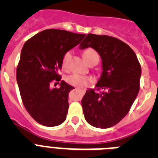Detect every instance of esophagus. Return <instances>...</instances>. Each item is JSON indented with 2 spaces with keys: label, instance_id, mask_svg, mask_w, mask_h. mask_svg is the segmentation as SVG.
Returning <instances> with one entry per match:
<instances>
[{
  "label": "esophagus",
  "instance_id": "34e87169",
  "mask_svg": "<svg viewBox=\"0 0 158 158\" xmlns=\"http://www.w3.org/2000/svg\"><path fill=\"white\" fill-rule=\"evenodd\" d=\"M81 93L82 94H84V93H85V91H84V90H81Z\"/></svg>",
  "mask_w": 158,
  "mask_h": 158
}]
</instances>
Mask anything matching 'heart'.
<instances>
[{"mask_svg":"<svg viewBox=\"0 0 158 158\" xmlns=\"http://www.w3.org/2000/svg\"><path fill=\"white\" fill-rule=\"evenodd\" d=\"M83 57L88 63L89 62H91L92 60L93 59L99 60V54H97V52L95 50L92 48H89L84 51ZM71 58H72V52L71 51H67L63 55V58H62V66H63L65 69H68ZM65 81L68 84H69L70 85L78 88H82L88 85L89 78L85 76H82V75L77 74V73H73V74H70L69 76H67L65 77Z\"/></svg>","mask_w":158,"mask_h":158,"instance_id":"b5f03b06","label":"heart"}]
</instances>
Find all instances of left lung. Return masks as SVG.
Masks as SVG:
<instances>
[{
  "mask_svg": "<svg viewBox=\"0 0 158 158\" xmlns=\"http://www.w3.org/2000/svg\"><path fill=\"white\" fill-rule=\"evenodd\" d=\"M89 47L101 57L103 73L96 89L82 98L83 113L92 126L109 128L126 116L137 97L141 65L133 50L117 38L88 34L80 48Z\"/></svg>",
  "mask_w": 158,
  "mask_h": 158,
  "instance_id": "obj_1",
  "label": "left lung"
}]
</instances>
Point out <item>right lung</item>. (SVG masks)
<instances>
[{
    "label": "right lung",
    "mask_w": 158,
    "mask_h": 158,
    "mask_svg": "<svg viewBox=\"0 0 158 158\" xmlns=\"http://www.w3.org/2000/svg\"><path fill=\"white\" fill-rule=\"evenodd\" d=\"M85 36L59 29H47L24 43L16 68V80L22 102L40 124L55 127L66 118L68 94L74 88L62 81L59 88L51 85L62 79L63 55Z\"/></svg>",
    "instance_id": "right-lung-1"
}]
</instances>
